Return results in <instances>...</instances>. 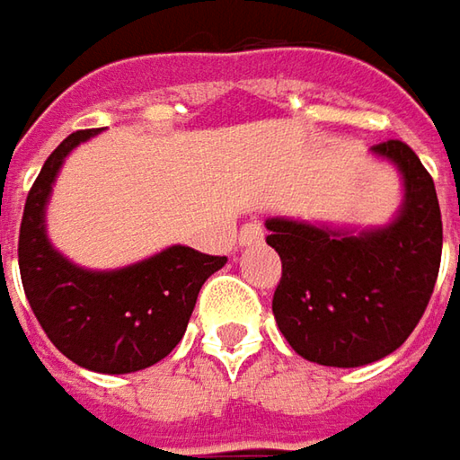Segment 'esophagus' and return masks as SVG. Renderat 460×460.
<instances>
[{
  "instance_id": "1",
  "label": "esophagus",
  "mask_w": 460,
  "mask_h": 460,
  "mask_svg": "<svg viewBox=\"0 0 460 460\" xmlns=\"http://www.w3.org/2000/svg\"><path fill=\"white\" fill-rule=\"evenodd\" d=\"M263 225L261 222H245L243 227H240L238 233V243L240 245H253V243H261L263 240Z\"/></svg>"
}]
</instances>
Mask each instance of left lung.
Wrapping results in <instances>:
<instances>
[{
	"label": "left lung",
	"mask_w": 460,
	"mask_h": 460,
	"mask_svg": "<svg viewBox=\"0 0 460 460\" xmlns=\"http://www.w3.org/2000/svg\"><path fill=\"white\" fill-rule=\"evenodd\" d=\"M404 179L392 225L358 235L305 222L269 220L266 243L281 258L276 325L312 363L353 368L394 353L425 314L443 253L433 176L402 140L374 146Z\"/></svg>",
	"instance_id": "1"
}]
</instances>
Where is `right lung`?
Masks as SVG:
<instances>
[{"instance_id": "right-lung-1", "label": "right lung", "mask_w": 460, "mask_h": 460, "mask_svg": "<svg viewBox=\"0 0 460 460\" xmlns=\"http://www.w3.org/2000/svg\"><path fill=\"white\" fill-rule=\"evenodd\" d=\"M99 130H76L48 155L20 225V276L30 307L66 358L99 374L148 368L179 345L202 284L225 266L186 245L119 271H84L50 248L45 202L63 158Z\"/></svg>"}]
</instances>
